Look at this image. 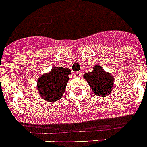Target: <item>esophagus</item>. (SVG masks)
Returning <instances> with one entry per match:
<instances>
[{"label": "esophagus", "mask_w": 147, "mask_h": 147, "mask_svg": "<svg viewBox=\"0 0 147 147\" xmlns=\"http://www.w3.org/2000/svg\"><path fill=\"white\" fill-rule=\"evenodd\" d=\"M74 76L76 77H80L82 76V73L80 71H78V72H75L74 73Z\"/></svg>", "instance_id": "1"}]
</instances>
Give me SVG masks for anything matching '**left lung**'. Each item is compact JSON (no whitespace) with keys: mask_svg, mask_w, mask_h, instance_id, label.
<instances>
[{"mask_svg":"<svg viewBox=\"0 0 147 147\" xmlns=\"http://www.w3.org/2000/svg\"><path fill=\"white\" fill-rule=\"evenodd\" d=\"M83 77L87 80L96 96L104 97L112 90L114 77L109 73L105 72L98 65H96L92 72L86 73Z\"/></svg>","mask_w":147,"mask_h":147,"instance_id":"1","label":"left lung"}]
</instances>
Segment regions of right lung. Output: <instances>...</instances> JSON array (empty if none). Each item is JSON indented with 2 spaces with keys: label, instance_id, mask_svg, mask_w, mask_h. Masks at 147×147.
<instances>
[{
  "label": "right lung",
  "instance_id": "1",
  "mask_svg": "<svg viewBox=\"0 0 147 147\" xmlns=\"http://www.w3.org/2000/svg\"><path fill=\"white\" fill-rule=\"evenodd\" d=\"M68 68L54 67L49 74H43L38 80V90L45 101L53 102L61 98L70 74Z\"/></svg>",
  "mask_w": 147,
  "mask_h": 147
}]
</instances>
